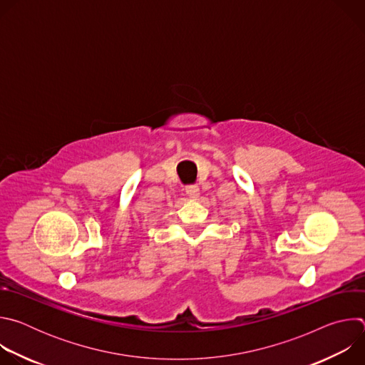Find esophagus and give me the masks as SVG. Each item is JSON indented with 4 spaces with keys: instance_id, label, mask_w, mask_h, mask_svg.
<instances>
[{
    "instance_id": "obj_1",
    "label": "esophagus",
    "mask_w": 365,
    "mask_h": 365,
    "mask_svg": "<svg viewBox=\"0 0 365 365\" xmlns=\"http://www.w3.org/2000/svg\"><path fill=\"white\" fill-rule=\"evenodd\" d=\"M185 190H186V195L192 199L199 196V186H196V185H189V186H186Z\"/></svg>"
}]
</instances>
